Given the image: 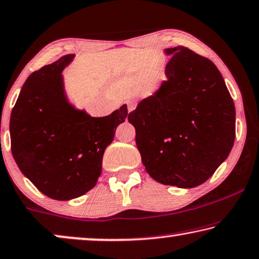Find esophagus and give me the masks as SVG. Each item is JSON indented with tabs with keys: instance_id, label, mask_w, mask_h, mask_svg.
<instances>
[{
	"instance_id": "34e87169",
	"label": "esophagus",
	"mask_w": 259,
	"mask_h": 259,
	"mask_svg": "<svg viewBox=\"0 0 259 259\" xmlns=\"http://www.w3.org/2000/svg\"><path fill=\"white\" fill-rule=\"evenodd\" d=\"M137 107V103L134 102V100H130L128 103H127V110H128V112H132L136 110Z\"/></svg>"
}]
</instances>
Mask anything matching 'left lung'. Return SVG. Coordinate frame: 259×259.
Returning a JSON list of instances; mask_svg holds the SVG:
<instances>
[{
	"mask_svg": "<svg viewBox=\"0 0 259 259\" xmlns=\"http://www.w3.org/2000/svg\"><path fill=\"white\" fill-rule=\"evenodd\" d=\"M171 56L167 79L128 114L142 163L155 181L194 188L227 159L235 141V105L210 59L185 47Z\"/></svg>",
	"mask_w": 259,
	"mask_h": 259,
	"instance_id": "left-lung-1",
	"label": "left lung"
}]
</instances>
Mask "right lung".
I'll return each mask as SVG.
<instances>
[{"label":"right lung","mask_w":259,"mask_h":259,"mask_svg":"<svg viewBox=\"0 0 259 259\" xmlns=\"http://www.w3.org/2000/svg\"><path fill=\"white\" fill-rule=\"evenodd\" d=\"M74 55L40 67L25 80L11 111V153L22 173L54 200L79 197L96 186L105 149L127 106L95 118L67 100L62 72Z\"/></svg>","instance_id":"obj_1"}]
</instances>
